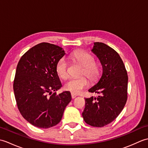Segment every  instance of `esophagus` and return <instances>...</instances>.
Masks as SVG:
<instances>
[{"instance_id": "34e87169", "label": "esophagus", "mask_w": 148, "mask_h": 148, "mask_svg": "<svg viewBox=\"0 0 148 148\" xmlns=\"http://www.w3.org/2000/svg\"><path fill=\"white\" fill-rule=\"evenodd\" d=\"M76 97H77L76 95H75V94H74V93H71V97H72V99H75Z\"/></svg>"}]
</instances>
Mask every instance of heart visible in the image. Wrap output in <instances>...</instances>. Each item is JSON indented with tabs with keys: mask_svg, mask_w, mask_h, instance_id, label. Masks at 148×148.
Listing matches in <instances>:
<instances>
[{
	"mask_svg": "<svg viewBox=\"0 0 148 148\" xmlns=\"http://www.w3.org/2000/svg\"><path fill=\"white\" fill-rule=\"evenodd\" d=\"M72 58L83 67L81 75L86 76L91 81H95L98 79L100 74V67L98 63L95 62V58L92 55L84 51H76L72 55ZM67 67V61L64 58L60 59L56 64V73L63 79L68 76ZM88 85V79L86 77H81L71 78L65 83L64 88L72 93L77 94Z\"/></svg>",
	"mask_w": 148,
	"mask_h": 148,
	"instance_id": "heart-1",
	"label": "heart"
}]
</instances>
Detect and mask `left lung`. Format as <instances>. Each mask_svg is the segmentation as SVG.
<instances>
[{"mask_svg": "<svg viewBox=\"0 0 148 148\" xmlns=\"http://www.w3.org/2000/svg\"><path fill=\"white\" fill-rule=\"evenodd\" d=\"M91 51L99 59L102 74L98 83L88 90L99 95L84 99L82 116L87 124L102 127L114 121L126 103L128 76L123 62L111 47L96 42Z\"/></svg>", "mask_w": 148, "mask_h": 148, "instance_id": "8db88e82", "label": "left lung"}]
</instances>
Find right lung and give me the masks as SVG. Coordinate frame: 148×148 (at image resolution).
<instances>
[{
	"mask_svg": "<svg viewBox=\"0 0 148 148\" xmlns=\"http://www.w3.org/2000/svg\"><path fill=\"white\" fill-rule=\"evenodd\" d=\"M65 55L61 47L42 42L28 50L18 64L13 84L16 101L22 116L36 127L57 125L71 101L69 91L48 95L62 87L56 65Z\"/></svg>",
	"mask_w": 148,
	"mask_h": 148,
	"instance_id": "add662e5",
	"label": "right lung"
}]
</instances>
